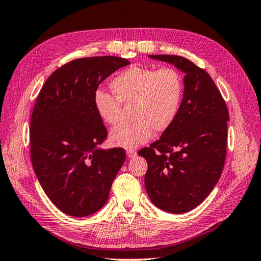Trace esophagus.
I'll return each mask as SVG.
<instances>
[{"instance_id": "esophagus-1", "label": "esophagus", "mask_w": 261, "mask_h": 261, "mask_svg": "<svg viewBox=\"0 0 261 261\" xmlns=\"http://www.w3.org/2000/svg\"><path fill=\"white\" fill-rule=\"evenodd\" d=\"M126 153H127V156L129 159H133V158H135L137 155V152L134 149H128L127 151H126Z\"/></svg>"}]
</instances>
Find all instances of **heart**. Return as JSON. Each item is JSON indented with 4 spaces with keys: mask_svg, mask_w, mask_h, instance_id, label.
Listing matches in <instances>:
<instances>
[{
    "mask_svg": "<svg viewBox=\"0 0 261 261\" xmlns=\"http://www.w3.org/2000/svg\"><path fill=\"white\" fill-rule=\"evenodd\" d=\"M114 93L99 91L94 108L102 121L115 125L120 121L122 106H132L130 124L120 125L110 134L115 147L134 149L146 144L152 130L162 133L175 122L184 93V82L174 67L132 66L111 82Z\"/></svg>",
    "mask_w": 261,
    "mask_h": 261,
    "instance_id": "1",
    "label": "heart"
}]
</instances>
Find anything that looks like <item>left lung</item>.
I'll use <instances>...</instances> for the list:
<instances>
[{"label":"left lung","instance_id":"left-lung-1","mask_svg":"<svg viewBox=\"0 0 261 261\" xmlns=\"http://www.w3.org/2000/svg\"><path fill=\"white\" fill-rule=\"evenodd\" d=\"M149 57L185 73V88L175 122L138 152L148 163L146 191L158 208L184 213L207 198L223 171L228 111L206 70L178 55Z\"/></svg>","mask_w":261,"mask_h":261}]
</instances>
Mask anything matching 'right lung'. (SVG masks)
Here are the masks:
<instances>
[{"label": "right lung", "instance_id": "obj_1", "mask_svg": "<svg viewBox=\"0 0 261 261\" xmlns=\"http://www.w3.org/2000/svg\"><path fill=\"white\" fill-rule=\"evenodd\" d=\"M129 64L117 57L70 61L53 72L31 114V163L39 183L62 212L87 217L108 201L126 159L122 148L98 149L108 130L94 108L99 85Z\"/></svg>", "mask_w": 261, "mask_h": 261}]
</instances>
